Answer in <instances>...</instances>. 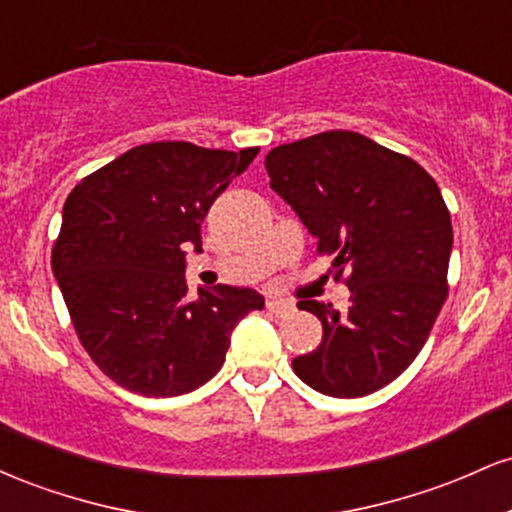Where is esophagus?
<instances>
[{"instance_id":"esophagus-1","label":"esophagus","mask_w":512,"mask_h":512,"mask_svg":"<svg viewBox=\"0 0 512 512\" xmlns=\"http://www.w3.org/2000/svg\"><path fill=\"white\" fill-rule=\"evenodd\" d=\"M267 313L274 317H286L293 313V303L289 301H267Z\"/></svg>"}]
</instances>
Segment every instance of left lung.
<instances>
[{"label": "left lung", "instance_id": "1", "mask_svg": "<svg viewBox=\"0 0 512 512\" xmlns=\"http://www.w3.org/2000/svg\"><path fill=\"white\" fill-rule=\"evenodd\" d=\"M264 166L351 291L344 313L298 303L322 322V342L293 358V373L330 397L390 385L424 349L448 298L452 223L436 180L414 158L346 129L276 146Z\"/></svg>", "mask_w": 512, "mask_h": 512}]
</instances>
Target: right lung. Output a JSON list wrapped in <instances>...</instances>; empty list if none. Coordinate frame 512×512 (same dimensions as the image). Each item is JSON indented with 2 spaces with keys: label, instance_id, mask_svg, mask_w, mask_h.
Segmentation results:
<instances>
[{
  "label": "right lung",
  "instance_id": "obj_1",
  "mask_svg": "<svg viewBox=\"0 0 512 512\" xmlns=\"http://www.w3.org/2000/svg\"><path fill=\"white\" fill-rule=\"evenodd\" d=\"M257 151L151 142L69 192L52 272L76 337L113 383L144 397L197 390L221 370L240 317L262 310L257 291L219 284L190 296L185 279L209 207Z\"/></svg>",
  "mask_w": 512,
  "mask_h": 512
}]
</instances>
